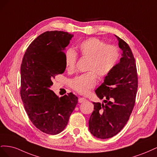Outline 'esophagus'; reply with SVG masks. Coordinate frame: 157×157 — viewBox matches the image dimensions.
Here are the masks:
<instances>
[{
	"mask_svg": "<svg viewBox=\"0 0 157 157\" xmlns=\"http://www.w3.org/2000/svg\"><path fill=\"white\" fill-rule=\"evenodd\" d=\"M85 101H86V98H78V103H82V102H84Z\"/></svg>",
	"mask_w": 157,
	"mask_h": 157,
	"instance_id": "34e87169",
	"label": "esophagus"
}]
</instances>
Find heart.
<instances>
[{"label":"heart","instance_id":"heart-1","mask_svg":"<svg viewBox=\"0 0 157 157\" xmlns=\"http://www.w3.org/2000/svg\"><path fill=\"white\" fill-rule=\"evenodd\" d=\"M77 48L82 58H88L86 70L88 72L80 75L69 82L71 88L81 94H87L96 84L97 75L99 78L108 76L115 69L120 59L119 49L115 45L106 44L104 41L92 37L81 41ZM77 54L69 48L65 53V64L69 72L76 68Z\"/></svg>","mask_w":157,"mask_h":157}]
</instances>
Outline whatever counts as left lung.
Masks as SVG:
<instances>
[{"mask_svg": "<svg viewBox=\"0 0 157 157\" xmlns=\"http://www.w3.org/2000/svg\"><path fill=\"white\" fill-rule=\"evenodd\" d=\"M116 37L122 50V58L95 90L105 103L93 102L94 110L88 122L90 133L99 139L110 138L121 132L129 120L136 101L138 82L135 58L126 42Z\"/></svg>", "mask_w": 157, "mask_h": 157, "instance_id": "8db88e82", "label": "left lung"}]
</instances>
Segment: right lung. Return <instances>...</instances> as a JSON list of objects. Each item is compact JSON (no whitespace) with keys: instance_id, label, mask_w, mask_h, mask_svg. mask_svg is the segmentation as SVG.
<instances>
[{"instance_id":"1","label":"right lung","mask_w":157,"mask_h":157,"mask_svg":"<svg viewBox=\"0 0 157 157\" xmlns=\"http://www.w3.org/2000/svg\"><path fill=\"white\" fill-rule=\"evenodd\" d=\"M73 35L46 31L26 50L21 65V98L33 124L46 134L56 135L67 126L78 103L73 93L59 98L51 90L52 80L65 70V48Z\"/></svg>"}]
</instances>
